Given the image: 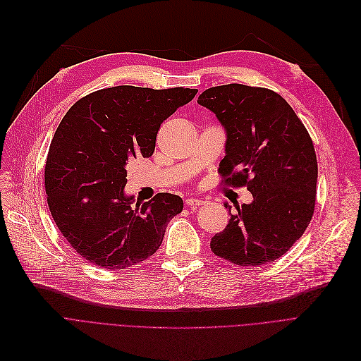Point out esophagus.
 Listing matches in <instances>:
<instances>
[{"instance_id":"1","label":"esophagus","mask_w":361,"mask_h":361,"mask_svg":"<svg viewBox=\"0 0 361 361\" xmlns=\"http://www.w3.org/2000/svg\"><path fill=\"white\" fill-rule=\"evenodd\" d=\"M185 204H186L188 209L194 210V209L200 207V205H204V201L200 200V198H186V200H185Z\"/></svg>"}]
</instances>
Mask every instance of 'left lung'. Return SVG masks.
<instances>
[{"label":"left lung","instance_id":"obj_1","mask_svg":"<svg viewBox=\"0 0 361 361\" xmlns=\"http://www.w3.org/2000/svg\"><path fill=\"white\" fill-rule=\"evenodd\" d=\"M198 104L226 132L225 182L247 185L252 201L231 213L212 251L238 266H262L293 247L312 220L317 160L310 135L288 102L266 88L229 83L205 90Z\"/></svg>","mask_w":361,"mask_h":361}]
</instances>
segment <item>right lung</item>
Listing matches in <instances>:
<instances>
[{"label": "right lung", "mask_w": 361, "mask_h": 361, "mask_svg": "<svg viewBox=\"0 0 361 361\" xmlns=\"http://www.w3.org/2000/svg\"><path fill=\"white\" fill-rule=\"evenodd\" d=\"M197 92L122 85L83 97L66 113L49 145L45 192L56 225L85 260L117 270L159 250L183 201L161 192L133 204L126 167L152 156L160 125Z\"/></svg>", "instance_id": "obj_1"}]
</instances>
